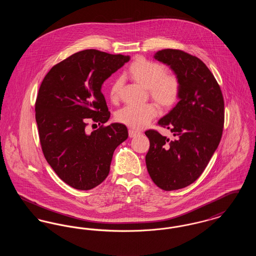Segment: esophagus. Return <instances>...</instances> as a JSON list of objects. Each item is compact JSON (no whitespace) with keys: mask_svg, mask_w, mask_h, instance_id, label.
<instances>
[{"mask_svg":"<svg viewBox=\"0 0 256 256\" xmlns=\"http://www.w3.org/2000/svg\"><path fill=\"white\" fill-rule=\"evenodd\" d=\"M139 134H141V132H137V130H128V136H130V138L135 137V136H137V135H139Z\"/></svg>","mask_w":256,"mask_h":256,"instance_id":"1","label":"esophagus"}]
</instances>
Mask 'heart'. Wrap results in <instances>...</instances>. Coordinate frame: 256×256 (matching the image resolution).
Listing matches in <instances>:
<instances>
[{"mask_svg": "<svg viewBox=\"0 0 256 256\" xmlns=\"http://www.w3.org/2000/svg\"><path fill=\"white\" fill-rule=\"evenodd\" d=\"M126 76L132 82L148 89L150 98L160 108L168 110L178 100L180 82L174 74H166L164 65L138 58L130 65ZM122 82L114 80L110 86L111 102H117L120 98ZM158 110L154 104L143 106H126L116 114V120L130 128L140 130L156 118Z\"/></svg>", "mask_w": 256, "mask_h": 256, "instance_id": "1", "label": "heart"}]
</instances>
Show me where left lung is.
<instances>
[{
    "instance_id": "1",
    "label": "left lung",
    "mask_w": 256,
    "mask_h": 256,
    "mask_svg": "<svg viewBox=\"0 0 256 256\" xmlns=\"http://www.w3.org/2000/svg\"><path fill=\"white\" fill-rule=\"evenodd\" d=\"M176 74L180 100L158 124L170 130V140L150 130L146 165L159 188L172 191L196 182L219 146L224 122V102L219 84L206 65L180 50H158L154 56Z\"/></svg>"
}]
</instances>
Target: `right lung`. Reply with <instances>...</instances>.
<instances>
[{"instance_id":"add662e5","label":"right lung","mask_w":256,"mask_h":256,"mask_svg":"<svg viewBox=\"0 0 256 256\" xmlns=\"http://www.w3.org/2000/svg\"><path fill=\"white\" fill-rule=\"evenodd\" d=\"M130 60L98 50L76 52L54 65L40 86L36 120L50 166L78 190H90L108 176L115 148L126 140L124 124L108 126L110 112L100 89L104 82ZM102 126L91 134L86 121Z\"/></svg>"}]
</instances>
